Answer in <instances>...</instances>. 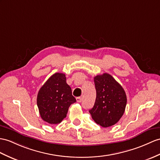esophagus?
<instances>
[{
	"mask_svg": "<svg viewBox=\"0 0 160 160\" xmlns=\"http://www.w3.org/2000/svg\"><path fill=\"white\" fill-rule=\"evenodd\" d=\"M76 100H77V101L78 102H81V101L83 100V98H82V97H77Z\"/></svg>",
	"mask_w": 160,
	"mask_h": 160,
	"instance_id": "34e87169",
	"label": "esophagus"
}]
</instances>
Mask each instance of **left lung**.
I'll return each mask as SVG.
<instances>
[{
  "label": "left lung",
  "instance_id": "obj_1",
  "mask_svg": "<svg viewBox=\"0 0 160 160\" xmlns=\"http://www.w3.org/2000/svg\"><path fill=\"white\" fill-rule=\"evenodd\" d=\"M96 90L94 105L89 111L94 122L104 128L115 125L123 116L127 103L126 92L108 73L93 78Z\"/></svg>",
  "mask_w": 160,
  "mask_h": 160
}]
</instances>
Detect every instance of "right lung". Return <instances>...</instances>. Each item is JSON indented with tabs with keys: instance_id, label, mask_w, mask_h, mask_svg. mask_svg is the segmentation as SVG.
Masks as SVG:
<instances>
[{
	"instance_id": "1",
	"label": "right lung",
	"mask_w": 160,
	"mask_h": 160,
	"mask_svg": "<svg viewBox=\"0 0 160 160\" xmlns=\"http://www.w3.org/2000/svg\"><path fill=\"white\" fill-rule=\"evenodd\" d=\"M66 79L64 73L53 74L38 91V111L42 120L48 123H60L67 117L71 104L76 102Z\"/></svg>"
}]
</instances>
